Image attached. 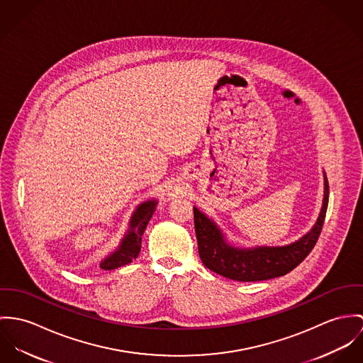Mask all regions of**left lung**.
Here are the masks:
<instances>
[{
  "label": "left lung",
  "instance_id": "left-lung-1",
  "mask_svg": "<svg viewBox=\"0 0 363 363\" xmlns=\"http://www.w3.org/2000/svg\"><path fill=\"white\" fill-rule=\"evenodd\" d=\"M328 204V182L324 177V199L318 223L299 241L277 247L240 249L225 243L216 224L194 207L195 233L203 264L230 280L250 282L263 281L285 276L294 270L312 252L322 233Z\"/></svg>",
  "mask_w": 363,
  "mask_h": 363
}]
</instances>
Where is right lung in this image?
Instances as JSON below:
<instances>
[{
    "label": "right lung",
    "instance_id": "right-lung-1",
    "mask_svg": "<svg viewBox=\"0 0 363 363\" xmlns=\"http://www.w3.org/2000/svg\"><path fill=\"white\" fill-rule=\"evenodd\" d=\"M156 201H149L142 203L138 210L135 211L132 220H130V230L128 231L126 237L123 238L121 246L110 255L107 259H104L100 264L103 270H114L117 267L125 266L130 263L133 259L138 257L140 252V243L142 235L145 233V228L149 223V220L153 216Z\"/></svg>",
    "mask_w": 363,
    "mask_h": 363
}]
</instances>
